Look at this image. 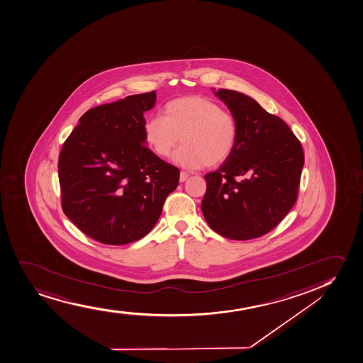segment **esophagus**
Masks as SVG:
<instances>
[{
	"instance_id": "obj_1",
	"label": "esophagus",
	"mask_w": 363,
	"mask_h": 363,
	"mask_svg": "<svg viewBox=\"0 0 363 363\" xmlns=\"http://www.w3.org/2000/svg\"><path fill=\"white\" fill-rule=\"evenodd\" d=\"M188 176L189 175H188L187 172H179V181H181V182H184V181L188 179Z\"/></svg>"
}]
</instances>
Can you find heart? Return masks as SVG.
Returning a JSON list of instances; mask_svg holds the SVG:
<instances>
[{"label": "heart", "instance_id": "obj_1", "mask_svg": "<svg viewBox=\"0 0 363 363\" xmlns=\"http://www.w3.org/2000/svg\"><path fill=\"white\" fill-rule=\"evenodd\" d=\"M174 155L176 164L188 169L217 167L230 157L238 140V123L232 112L211 99L191 95L167 102L162 116L143 123V139L155 155Z\"/></svg>", "mask_w": 363, "mask_h": 363}]
</instances>
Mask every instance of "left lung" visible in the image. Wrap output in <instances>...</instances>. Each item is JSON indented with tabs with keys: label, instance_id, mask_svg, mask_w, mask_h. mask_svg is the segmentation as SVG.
<instances>
[{
	"label": "left lung",
	"instance_id": "8db88e82",
	"mask_svg": "<svg viewBox=\"0 0 363 363\" xmlns=\"http://www.w3.org/2000/svg\"><path fill=\"white\" fill-rule=\"evenodd\" d=\"M215 94L237 119L238 140L230 157L205 175L201 211L222 237L250 240L275 228L294 206L304 153L289 125L256 100L235 90Z\"/></svg>",
	"mask_w": 363,
	"mask_h": 363
}]
</instances>
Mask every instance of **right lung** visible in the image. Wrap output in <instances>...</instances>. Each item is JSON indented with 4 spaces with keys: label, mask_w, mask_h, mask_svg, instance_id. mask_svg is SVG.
Returning a JSON list of instances; mask_svg holds the SVG:
<instances>
[{
    "label": "right lung",
    "mask_w": 363,
    "mask_h": 363,
    "mask_svg": "<svg viewBox=\"0 0 363 363\" xmlns=\"http://www.w3.org/2000/svg\"><path fill=\"white\" fill-rule=\"evenodd\" d=\"M155 91L86 111L62 145V211L81 232L106 245L140 240L155 227L179 170L146 146L143 112Z\"/></svg>",
    "instance_id": "right-lung-1"
}]
</instances>
